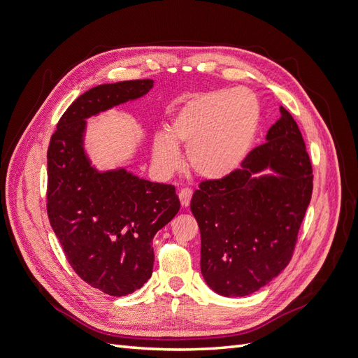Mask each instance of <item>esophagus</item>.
<instances>
[{"mask_svg": "<svg viewBox=\"0 0 358 358\" xmlns=\"http://www.w3.org/2000/svg\"><path fill=\"white\" fill-rule=\"evenodd\" d=\"M178 196H179L182 208H188L189 201H191V197H192V191H191L189 188H182V189L179 191Z\"/></svg>", "mask_w": 358, "mask_h": 358, "instance_id": "esophagus-1", "label": "esophagus"}]
</instances>
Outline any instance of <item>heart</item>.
<instances>
[{"mask_svg": "<svg viewBox=\"0 0 358 358\" xmlns=\"http://www.w3.org/2000/svg\"><path fill=\"white\" fill-rule=\"evenodd\" d=\"M259 127V104L245 90H216L191 96L173 113L167 131L152 138V164L170 176L182 164L178 145L187 148L191 169L204 179H222L239 169Z\"/></svg>", "mask_w": 358, "mask_h": 358, "instance_id": "obj_1", "label": "heart"}]
</instances>
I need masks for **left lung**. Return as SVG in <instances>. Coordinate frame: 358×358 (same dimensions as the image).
I'll use <instances>...</instances> for the list:
<instances>
[{
    "mask_svg": "<svg viewBox=\"0 0 358 358\" xmlns=\"http://www.w3.org/2000/svg\"><path fill=\"white\" fill-rule=\"evenodd\" d=\"M312 196V166L292 116L268 128L242 169L206 180L191 199L201 236V275L210 289L243 297L289 263Z\"/></svg>",
    "mask_w": 358,
    "mask_h": 358,
    "instance_id": "1",
    "label": "left lung"
}]
</instances>
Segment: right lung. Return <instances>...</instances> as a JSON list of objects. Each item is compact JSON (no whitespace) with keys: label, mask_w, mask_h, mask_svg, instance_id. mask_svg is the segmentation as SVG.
Returning <instances> with one entry per match:
<instances>
[{"label":"right lung","mask_w":358,"mask_h":358,"mask_svg":"<svg viewBox=\"0 0 358 358\" xmlns=\"http://www.w3.org/2000/svg\"><path fill=\"white\" fill-rule=\"evenodd\" d=\"M152 79L104 83L73 101L48 149V215L70 266L86 284L122 297L152 275L154 236L180 209L175 187L125 167L96 169L85 150L86 119L142 99Z\"/></svg>","instance_id":"right-lung-1"}]
</instances>
